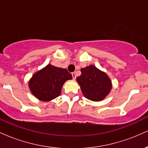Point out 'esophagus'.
Wrapping results in <instances>:
<instances>
[{
  "mask_svg": "<svg viewBox=\"0 0 148 148\" xmlns=\"http://www.w3.org/2000/svg\"><path fill=\"white\" fill-rule=\"evenodd\" d=\"M72 75L73 79H76V73H75V72H73L72 74Z\"/></svg>",
  "mask_w": 148,
  "mask_h": 148,
  "instance_id": "34e87169",
  "label": "esophagus"
}]
</instances>
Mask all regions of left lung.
Returning a JSON list of instances; mask_svg holds the SVG:
<instances>
[{"instance_id": "obj_1", "label": "left lung", "mask_w": 148, "mask_h": 148, "mask_svg": "<svg viewBox=\"0 0 148 148\" xmlns=\"http://www.w3.org/2000/svg\"><path fill=\"white\" fill-rule=\"evenodd\" d=\"M81 75L76 78L83 95L93 101H102L111 92L112 82L106 72L90 64L81 69Z\"/></svg>"}]
</instances>
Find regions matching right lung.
<instances>
[{"label":"right lung","mask_w":148,"mask_h":148,"mask_svg":"<svg viewBox=\"0 0 148 148\" xmlns=\"http://www.w3.org/2000/svg\"><path fill=\"white\" fill-rule=\"evenodd\" d=\"M71 79L72 76L67 69L49 64L33 74L28 81V87L37 99L49 101L60 96L64 82Z\"/></svg>","instance_id":"add662e5"}]
</instances>
